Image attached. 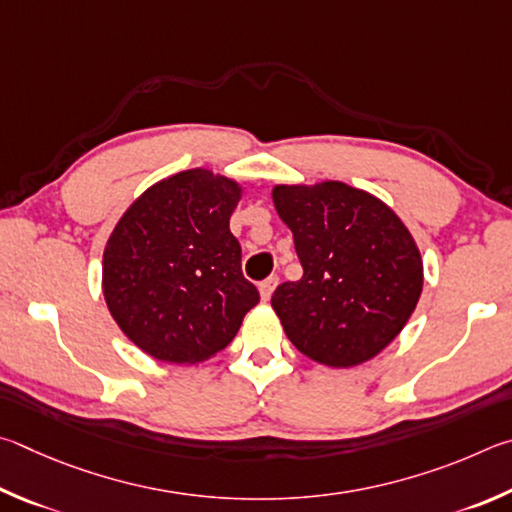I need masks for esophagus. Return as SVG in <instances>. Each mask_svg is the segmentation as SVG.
<instances>
[{"instance_id": "34e87169", "label": "esophagus", "mask_w": 512, "mask_h": 512, "mask_svg": "<svg viewBox=\"0 0 512 512\" xmlns=\"http://www.w3.org/2000/svg\"><path fill=\"white\" fill-rule=\"evenodd\" d=\"M276 285H279V276H270V279L258 285V292H261V299H263V301H270V297H272V292H274Z\"/></svg>"}]
</instances>
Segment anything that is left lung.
Returning a JSON list of instances; mask_svg holds the SVG:
<instances>
[{
	"instance_id": "8db88e82",
	"label": "left lung",
	"mask_w": 512,
	"mask_h": 512,
	"mask_svg": "<svg viewBox=\"0 0 512 512\" xmlns=\"http://www.w3.org/2000/svg\"><path fill=\"white\" fill-rule=\"evenodd\" d=\"M272 202L303 267L299 281L272 294L285 335L330 369L373 360L423 292V258L407 224L380 197L335 179L276 184Z\"/></svg>"
}]
</instances>
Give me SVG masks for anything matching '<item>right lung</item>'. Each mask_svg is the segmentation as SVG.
<instances>
[{"label":"right lung","mask_w":512,"mask_h":512,"mask_svg":"<svg viewBox=\"0 0 512 512\" xmlns=\"http://www.w3.org/2000/svg\"><path fill=\"white\" fill-rule=\"evenodd\" d=\"M245 188L209 168L159 179L116 222L103 297L116 326L159 362L197 364L229 346L258 290L229 218Z\"/></svg>","instance_id":"obj_1"}]
</instances>
